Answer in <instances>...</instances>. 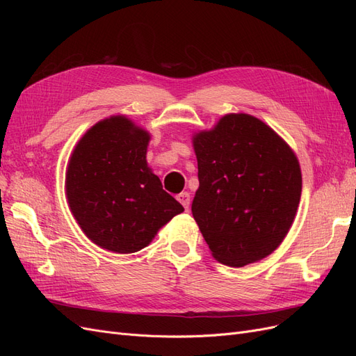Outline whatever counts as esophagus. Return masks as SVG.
Returning <instances> with one entry per match:
<instances>
[{
	"label": "esophagus",
	"instance_id": "1",
	"mask_svg": "<svg viewBox=\"0 0 356 356\" xmlns=\"http://www.w3.org/2000/svg\"><path fill=\"white\" fill-rule=\"evenodd\" d=\"M177 199L182 204V207H184L186 209H188V207H190V193L182 191V193H179V195L177 196Z\"/></svg>",
	"mask_w": 356,
	"mask_h": 356
}]
</instances>
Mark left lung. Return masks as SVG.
Returning a JSON list of instances; mask_svg holds the SVG:
<instances>
[{"label":"left lung","instance_id":"1","mask_svg":"<svg viewBox=\"0 0 356 356\" xmlns=\"http://www.w3.org/2000/svg\"><path fill=\"white\" fill-rule=\"evenodd\" d=\"M199 188L191 212L215 260L243 267L270 255L294 222L298 159L260 118L222 115L191 138Z\"/></svg>","mask_w":356,"mask_h":356}]
</instances>
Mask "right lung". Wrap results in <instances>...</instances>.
I'll return each mask as SVG.
<instances>
[{
	"label": "right lung",
	"mask_w": 356,
	"mask_h": 356,
	"mask_svg": "<svg viewBox=\"0 0 356 356\" xmlns=\"http://www.w3.org/2000/svg\"><path fill=\"white\" fill-rule=\"evenodd\" d=\"M149 139L144 127L118 114L93 124L72 149L65 175L70 209L102 250L141 251L184 211L147 163Z\"/></svg>",
	"instance_id": "add662e5"
}]
</instances>
